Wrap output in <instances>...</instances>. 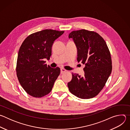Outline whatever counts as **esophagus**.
Wrapping results in <instances>:
<instances>
[{
	"mask_svg": "<svg viewBox=\"0 0 130 130\" xmlns=\"http://www.w3.org/2000/svg\"><path fill=\"white\" fill-rule=\"evenodd\" d=\"M66 71V70L64 68H61V73H64V72H65Z\"/></svg>",
	"mask_w": 130,
	"mask_h": 130,
	"instance_id": "obj_1",
	"label": "esophagus"
}]
</instances>
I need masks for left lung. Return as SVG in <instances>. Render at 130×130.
<instances>
[{
    "label": "left lung",
    "instance_id": "8db88e82",
    "mask_svg": "<svg viewBox=\"0 0 130 130\" xmlns=\"http://www.w3.org/2000/svg\"><path fill=\"white\" fill-rule=\"evenodd\" d=\"M68 37L73 39L77 46L78 62L85 65L84 76L72 73L68 89L79 98H94L103 89L112 72L109 50L104 39L94 31H73Z\"/></svg>",
    "mask_w": 130,
    "mask_h": 130
}]
</instances>
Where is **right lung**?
<instances>
[{
	"mask_svg": "<svg viewBox=\"0 0 130 130\" xmlns=\"http://www.w3.org/2000/svg\"><path fill=\"white\" fill-rule=\"evenodd\" d=\"M64 32L45 29L32 33L24 41L18 51L17 77L27 93L33 97L48 94L60 75V68L47 66L44 60L50 59L54 41Z\"/></svg>",
	"mask_w": 130,
	"mask_h": 130,
	"instance_id": "add662e5",
	"label": "right lung"
}]
</instances>
